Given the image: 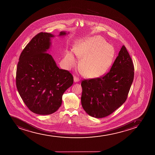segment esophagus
Wrapping results in <instances>:
<instances>
[{"mask_svg":"<svg viewBox=\"0 0 155 155\" xmlns=\"http://www.w3.org/2000/svg\"><path fill=\"white\" fill-rule=\"evenodd\" d=\"M73 80H74V82L75 83H77V82H79V79H78V78H77V77H74L73 78Z\"/></svg>","mask_w":155,"mask_h":155,"instance_id":"esophagus-1","label":"esophagus"}]
</instances>
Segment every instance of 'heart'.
<instances>
[{
	"instance_id": "obj_1",
	"label": "heart",
	"mask_w": 155,
	"mask_h": 155,
	"mask_svg": "<svg viewBox=\"0 0 155 155\" xmlns=\"http://www.w3.org/2000/svg\"><path fill=\"white\" fill-rule=\"evenodd\" d=\"M75 54L82 58L81 68L85 76L94 78L104 74L109 70L114 59L115 51L114 46L100 36H94L79 41L73 49ZM65 59L68 68L76 64L73 52L67 51Z\"/></svg>"
}]
</instances>
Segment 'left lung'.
<instances>
[{
	"label": "left lung",
	"instance_id": "1",
	"mask_svg": "<svg viewBox=\"0 0 155 155\" xmlns=\"http://www.w3.org/2000/svg\"><path fill=\"white\" fill-rule=\"evenodd\" d=\"M134 78V64L123 45L110 71L105 76L82 81L83 108L93 117L110 115L126 101Z\"/></svg>",
	"mask_w": 155,
	"mask_h": 155
}]
</instances>
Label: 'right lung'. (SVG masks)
<instances>
[{
    "label": "right lung",
    "instance_id": "right-lung-1",
    "mask_svg": "<svg viewBox=\"0 0 155 155\" xmlns=\"http://www.w3.org/2000/svg\"><path fill=\"white\" fill-rule=\"evenodd\" d=\"M69 32L61 31L58 37ZM55 36L40 32L32 38L21 52L16 69V84L24 102L31 112L50 115L62 103V95L72 85L69 71L60 69L52 55L47 53L51 39Z\"/></svg>",
    "mask_w": 155,
    "mask_h": 155
}]
</instances>
